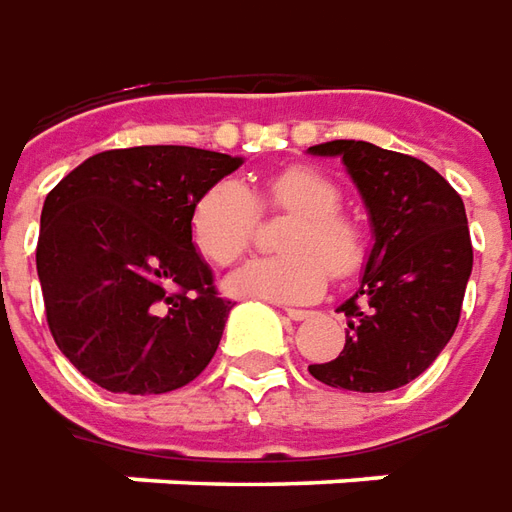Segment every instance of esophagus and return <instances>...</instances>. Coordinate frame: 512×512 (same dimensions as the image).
<instances>
[{"label":"esophagus","mask_w":512,"mask_h":512,"mask_svg":"<svg viewBox=\"0 0 512 512\" xmlns=\"http://www.w3.org/2000/svg\"><path fill=\"white\" fill-rule=\"evenodd\" d=\"M286 317L295 322H303L311 317V311H303V308H286Z\"/></svg>","instance_id":"esophagus-1"}]
</instances>
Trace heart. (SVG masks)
I'll return each mask as SVG.
<instances>
[{"label": "heart", "instance_id": "obj_1", "mask_svg": "<svg viewBox=\"0 0 512 512\" xmlns=\"http://www.w3.org/2000/svg\"><path fill=\"white\" fill-rule=\"evenodd\" d=\"M256 198L267 206L295 212L281 234L278 256H256L226 278L237 297L270 303H308L336 278L353 275L366 256L364 231L339 212L342 192L325 173L292 165L264 181ZM259 209L250 190L237 179H220L198 195L190 212V237L212 264H231L250 245Z\"/></svg>", "mask_w": 512, "mask_h": 512}]
</instances>
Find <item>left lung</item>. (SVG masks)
Listing matches in <instances>:
<instances>
[{
  "instance_id": "obj_1",
  "label": "left lung",
  "mask_w": 512,
  "mask_h": 512,
  "mask_svg": "<svg viewBox=\"0 0 512 512\" xmlns=\"http://www.w3.org/2000/svg\"><path fill=\"white\" fill-rule=\"evenodd\" d=\"M308 154L342 159L372 226L361 286L336 308L347 317L344 350L308 372L333 389H400L458 328L474 262L463 201L422 159L364 140H331Z\"/></svg>"
}]
</instances>
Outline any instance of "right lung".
Listing matches in <instances>:
<instances>
[{"instance_id": "obj_1", "label": "right lung", "mask_w": 512, "mask_h": 512, "mask_svg": "<svg viewBox=\"0 0 512 512\" xmlns=\"http://www.w3.org/2000/svg\"><path fill=\"white\" fill-rule=\"evenodd\" d=\"M242 157L190 146L101 151L41 212L38 278L60 353L112 394H165L217 353L231 300L190 237L198 195Z\"/></svg>"}]
</instances>
